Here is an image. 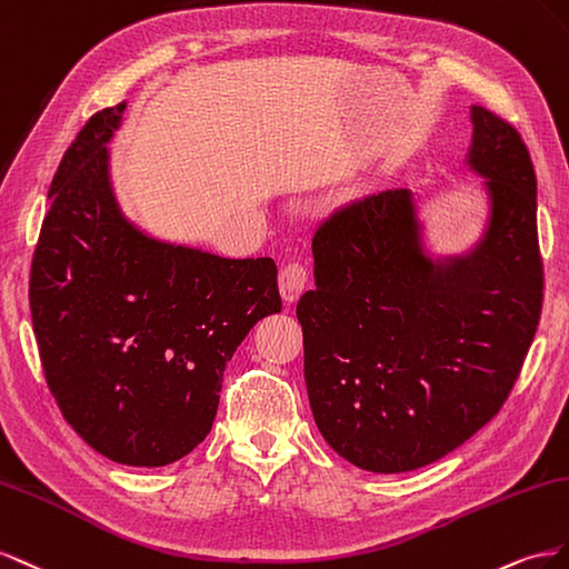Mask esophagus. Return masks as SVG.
<instances>
[{"label":"esophagus","instance_id":"esophagus-1","mask_svg":"<svg viewBox=\"0 0 569 569\" xmlns=\"http://www.w3.org/2000/svg\"><path fill=\"white\" fill-rule=\"evenodd\" d=\"M307 286V269L300 262H288L279 271V290L286 302H296Z\"/></svg>","mask_w":569,"mask_h":569}]
</instances>
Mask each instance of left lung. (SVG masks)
Wrapping results in <instances>:
<instances>
[{
    "label": "left lung",
    "mask_w": 569,
    "mask_h": 569,
    "mask_svg": "<svg viewBox=\"0 0 569 569\" xmlns=\"http://www.w3.org/2000/svg\"><path fill=\"white\" fill-rule=\"evenodd\" d=\"M472 123L467 164L491 202L472 252L427 257L405 188L336 209L312 238L307 396L327 443L367 472L425 467L489 425L539 327L537 173L512 123L483 107Z\"/></svg>",
    "instance_id": "1"
}]
</instances>
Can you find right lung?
Masks as SVG:
<instances>
[{"instance_id":"obj_1","label":"right lung","mask_w":569,"mask_h":569,"mask_svg":"<svg viewBox=\"0 0 569 569\" xmlns=\"http://www.w3.org/2000/svg\"><path fill=\"white\" fill-rule=\"evenodd\" d=\"M123 109L97 111L63 154L28 296L63 419L113 462L164 467L204 441L226 362L281 296L271 257L171 246L121 214L107 142Z\"/></svg>"}]
</instances>
